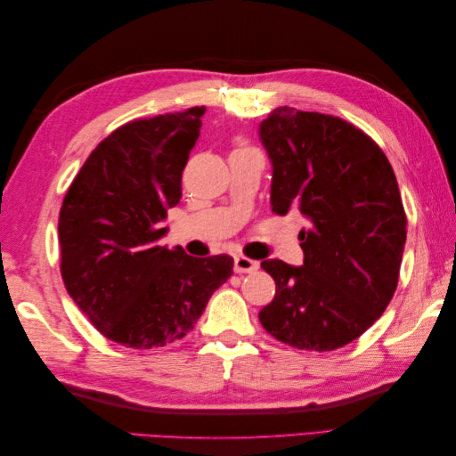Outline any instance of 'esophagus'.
<instances>
[{
	"label": "esophagus",
	"instance_id": "1",
	"mask_svg": "<svg viewBox=\"0 0 456 456\" xmlns=\"http://www.w3.org/2000/svg\"><path fill=\"white\" fill-rule=\"evenodd\" d=\"M233 270H236V273H253L258 270V262L247 258L243 255H238L233 258Z\"/></svg>",
	"mask_w": 456,
	"mask_h": 456
}]
</instances>
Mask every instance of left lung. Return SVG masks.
<instances>
[{
    "instance_id": "1",
    "label": "left lung",
    "mask_w": 456,
    "mask_h": 456,
    "mask_svg": "<svg viewBox=\"0 0 456 456\" xmlns=\"http://www.w3.org/2000/svg\"><path fill=\"white\" fill-rule=\"evenodd\" d=\"M272 163L275 215L298 209L302 266L262 260L275 295L258 320L300 350L344 346L390 305L407 240L392 165L375 141L340 118L281 106L258 126Z\"/></svg>"
}]
</instances>
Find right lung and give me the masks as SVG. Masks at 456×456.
Here are the masks:
<instances>
[{"label": "right lung", "instance_id": "add662e5", "mask_svg": "<svg viewBox=\"0 0 456 456\" xmlns=\"http://www.w3.org/2000/svg\"><path fill=\"white\" fill-rule=\"evenodd\" d=\"M203 114L196 106L116 129L91 151L62 201L66 291L123 346L150 350L186 337L232 275L228 255L196 258L159 245Z\"/></svg>", "mask_w": 456, "mask_h": 456}]
</instances>
